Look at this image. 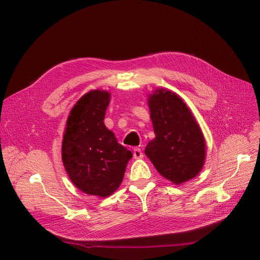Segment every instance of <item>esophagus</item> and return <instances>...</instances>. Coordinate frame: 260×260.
<instances>
[{
	"mask_svg": "<svg viewBox=\"0 0 260 260\" xmlns=\"http://www.w3.org/2000/svg\"><path fill=\"white\" fill-rule=\"evenodd\" d=\"M133 157L136 159H141L143 157V152L141 151V148H135L133 149Z\"/></svg>",
	"mask_w": 260,
	"mask_h": 260,
	"instance_id": "1",
	"label": "esophagus"
}]
</instances>
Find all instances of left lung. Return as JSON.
Wrapping results in <instances>:
<instances>
[{"label":"left lung","instance_id":"left-lung-1","mask_svg":"<svg viewBox=\"0 0 260 260\" xmlns=\"http://www.w3.org/2000/svg\"><path fill=\"white\" fill-rule=\"evenodd\" d=\"M155 139L145 155L156 170L175 184L200 174L205 161L206 144L202 130L182 99L165 89L148 98Z\"/></svg>","mask_w":260,"mask_h":260}]
</instances>
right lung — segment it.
Returning <instances> with one entry per match:
<instances>
[{
  "label": "right lung",
  "instance_id": "right-lung-1",
  "mask_svg": "<svg viewBox=\"0 0 260 260\" xmlns=\"http://www.w3.org/2000/svg\"><path fill=\"white\" fill-rule=\"evenodd\" d=\"M111 93L93 90L77 102L67 119L61 158L72 182L89 195L107 198L119 187L132 153L104 124Z\"/></svg>",
  "mask_w": 260,
  "mask_h": 260
}]
</instances>
